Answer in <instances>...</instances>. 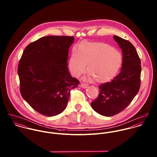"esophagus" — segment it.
<instances>
[{
	"instance_id": "34e87169",
	"label": "esophagus",
	"mask_w": 157,
	"mask_h": 157,
	"mask_svg": "<svg viewBox=\"0 0 157 157\" xmlns=\"http://www.w3.org/2000/svg\"><path fill=\"white\" fill-rule=\"evenodd\" d=\"M80 87H81L82 88L85 89V88H87V85H85V84H82V85H80Z\"/></svg>"
}]
</instances>
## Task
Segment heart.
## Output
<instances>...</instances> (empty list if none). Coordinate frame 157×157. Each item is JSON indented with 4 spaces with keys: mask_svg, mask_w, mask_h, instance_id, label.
<instances>
[{
    "mask_svg": "<svg viewBox=\"0 0 157 157\" xmlns=\"http://www.w3.org/2000/svg\"><path fill=\"white\" fill-rule=\"evenodd\" d=\"M122 62L121 54L110 45L101 42H83L74 47L69 67L74 76L87 71L98 83L105 82L116 74ZM92 77H90V80Z\"/></svg>",
    "mask_w": 157,
    "mask_h": 157,
    "instance_id": "b5f03b06",
    "label": "heart"
}]
</instances>
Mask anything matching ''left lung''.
Returning <instances> with one entry per match:
<instances>
[{"label": "left lung", "instance_id": "1", "mask_svg": "<svg viewBox=\"0 0 157 157\" xmlns=\"http://www.w3.org/2000/svg\"><path fill=\"white\" fill-rule=\"evenodd\" d=\"M113 37L122 51L121 71L112 81L98 86L100 94L90 104L95 112L106 117L118 113L131 103L141 81V61L134 45L117 36Z\"/></svg>", "mask_w": 157, "mask_h": 157}]
</instances>
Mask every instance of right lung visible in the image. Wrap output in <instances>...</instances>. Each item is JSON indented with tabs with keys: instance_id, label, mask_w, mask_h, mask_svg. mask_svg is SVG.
<instances>
[{
	"instance_id": "add662e5",
	"label": "right lung",
	"mask_w": 157,
	"mask_h": 157,
	"mask_svg": "<svg viewBox=\"0 0 157 157\" xmlns=\"http://www.w3.org/2000/svg\"><path fill=\"white\" fill-rule=\"evenodd\" d=\"M74 38L49 36L25 49L18 66L23 98L37 112L48 117L63 112L70 90L79 82L68 70V52Z\"/></svg>"
}]
</instances>
